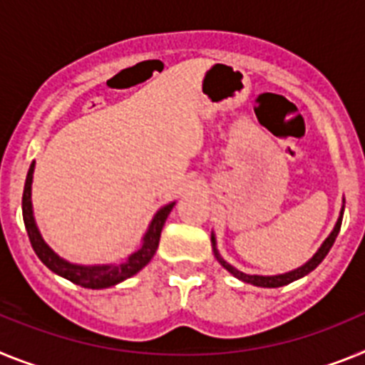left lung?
I'll return each mask as SVG.
<instances>
[{"label": "left lung", "instance_id": "1", "mask_svg": "<svg viewBox=\"0 0 365 365\" xmlns=\"http://www.w3.org/2000/svg\"><path fill=\"white\" fill-rule=\"evenodd\" d=\"M341 217H344V207H341V213H340V218H338V222H336L334 230H332L331 235L327 237V240L322 244V248L316 252V255L312 259H310L307 264H303L301 268H297V270H292L288 272V274H281V275H248L244 274V272L237 270V268H233V266L230 264V262H226L224 259L218 255L217 252V246H215V237H211V242H213V250H215V255H217L218 262H220L224 268H226L230 274L235 275L237 279H240V281H244V283H250V284H255V287H264V288H277V287H284V284L292 283V281H296V279L303 277V275L310 274V272L314 270L316 266L319 264V262L325 259V255L329 253V250L332 248V244H334L336 237H338V233H340V227H341Z\"/></svg>", "mask_w": 365, "mask_h": 365}]
</instances>
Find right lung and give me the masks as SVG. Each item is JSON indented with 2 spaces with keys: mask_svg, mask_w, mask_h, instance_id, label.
<instances>
[{
  "mask_svg": "<svg viewBox=\"0 0 365 365\" xmlns=\"http://www.w3.org/2000/svg\"><path fill=\"white\" fill-rule=\"evenodd\" d=\"M33 173H34V161L31 163L29 173H27V178H25V187H24V198H21V213H24V222L25 230H27V235H29L31 246H33L34 253L38 255V259L43 262V264L49 268L51 272L62 275L71 283L78 284V287L84 288H108L113 287V284L121 283L125 279L132 277L134 274H138L143 266L148 264L154 253L158 250V244H160L161 230H163V224L169 217L170 209L174 204L165 205L156 213L154 220L150 222L148 231L143 237V244L138 252H134L126 261H123L121 264H104V266H78L71 264V262L60 259L53 250L43 242V239L38 233V227L34 224L33 217V204H31V183H33Z\"/></svg>",
  "mask_w": 365,
  "mask_h": 365,
  "instance_id": "right-lung-1",
  "label": "right lung"
}]
</instances>
